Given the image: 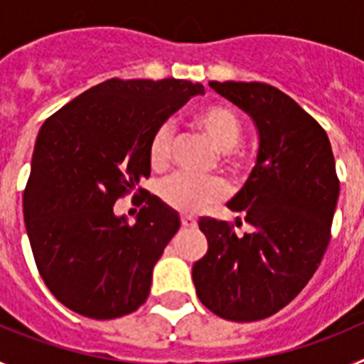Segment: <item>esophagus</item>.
I'll return each instance as SVG.
<instances>
[{"instance_id":"1","label":"esophagus","mask_w":364,"mask_h":364,"mask_svg":"<svg viewBox=\"0 0 364 364\" xmlns=\"http://www.w3.org/2000/svg\"><path fill=\"white\" fill-rule=\"evenodd\" d=\"M180 222H182V228H197V220L189 215H182L180 217Z\"/></svg>"}]
</instances>
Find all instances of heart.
I'll use <instances>...</instances> for the list:
<instances>
[{
	"instance_id": "heart-1",
	"label": "heart",
	"mask_w": 364,
	"mask_h": 364,
	"mask_svg": "<svg viewBox=\"0 0 364 364\" xmlns=\"http://www.w3.org/2000/svg\"><path fill=\"white\" fill-rule=\"evenodd\" d=\"M193 122L218 151L224 153V162L233 169L246 166V156L235 147L242 138V124L237 112L224 104H211L197 111ZM173 147V127L160 124L149 138V162L154 169L169 164ZM160 198L180 213H200L208 205L226 195V186L218 178H197L188 173H176L160 184Z\"/></svg>"
}]
</instances>
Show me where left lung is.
<instances>
[{"instance_id": "8db88e82", "label": "left lung", "mask_w": 364, "mask_h": 364, "mask_svg": "<svg viewBox=\"0 0 364 364\" xmlns=\"http://www.w3.org/2000/svg\"><path fill=\"white\" fill-rule=\"evenodd\" d=\"M247 112L259 131L252 175L228 208L253 228L237 237L202 217L208 253L193 266L208 310L237 323L266 319L294 301L319 268L339 198L326 131L290 96L260 82H210Z\"/></svg>"}]
</instances>
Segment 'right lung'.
Listing matches in <instances>:
<instances>
[{"label": "right lung", "mask_w": 364, "mask_h": 364, "mask_svg": "<svg viewBox=\"0 0 364 364\" xmlns=\"http://www.w3.org/2000/svg\"><path fill=\"white\" fill-rule=\"evenodd\" d=\"M202 92L186 80L112 78L41 125L23 217L38 272L63 306L117 319L146 302L154 264L180 228L176 211L138 186L151 175L149 138ZM131 191L144 204L134 225L112 211Z\"/></svg>", "instance_id": "obj_1"}]
</instances>
